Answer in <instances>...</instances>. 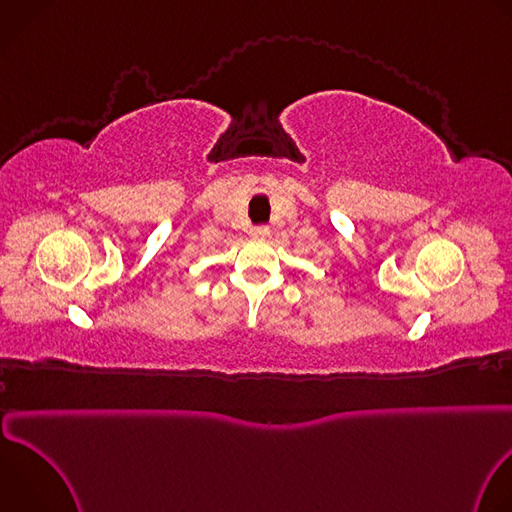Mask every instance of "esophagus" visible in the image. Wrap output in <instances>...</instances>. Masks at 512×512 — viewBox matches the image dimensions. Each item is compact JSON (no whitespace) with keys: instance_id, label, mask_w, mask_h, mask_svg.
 Segmentation results:
<instances>
[{"instance_id":"esophagus-1","label":"esophagus","mask_w":512,"mask_h":512,"mask_svg":"<svg viewBox=\"0 0 512 512\" xmlns=\"http://www.w3.org/2000/svg\"><path fill=\"white\" fill-rule=\"evenodd\" d=\"M249 235H251L253 239H265V237L269 235V227H265V225L251 227V229H249Z\"/></svg>"}]
</instances>
